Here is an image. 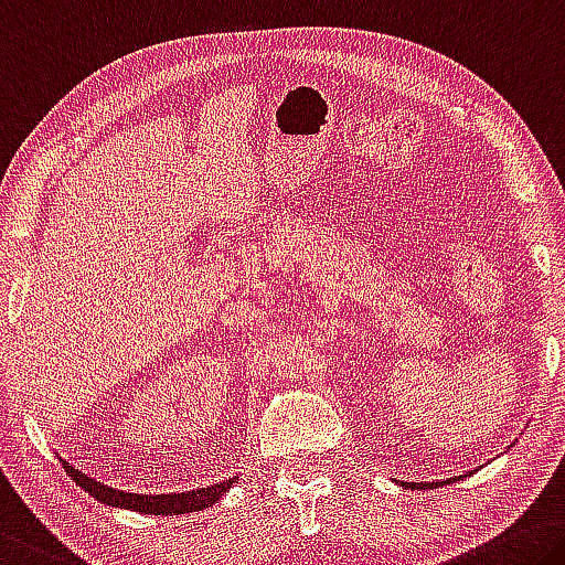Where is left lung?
Returning <instances> with one entry per match:
<instances>
[{"mask_svg": "<svg viewBox=\"0 0 565 565\" xmlns=\"http://www.w3.org/2000/svg\"><path fill=\"white\" fill-rule=\"evenodd\" d=\"M462 478H465V476H462ZM445 482H450V480H445Z\"/></svg>", "mask_w": 565, "mask_h": 565, "instance_id": "8db88e82", "label": "left lung"}]
</instances>
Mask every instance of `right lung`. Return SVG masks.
I'll list each match as a JSON object with an SVG mask.
<instances>
[{
  "instance_id": "add662e5",
  "label": "right lung",
  "mask_w": 565,
  "mask_h": 565,
  "mask_svg": "<svg viewBox=\"0 0 565 565\" xmlns=\"http://www.w3.org/2000/svg\"><path fill=\"white\" fill-rule=\"evenodd\" d=\"M65 470L79 488H85L89 495L100 500V503L138 510V513H146V515H178V513H195V510L211 508L223 492L238 480V478H228L226 482H216V486L188 490V492H173V495H138V492H125V490H115L110 486H103V482L87 478L85 472L75 470L73 465L67 462H65Z\"/></svg>"
}]
</instances>
